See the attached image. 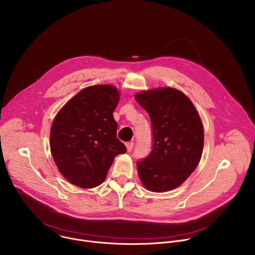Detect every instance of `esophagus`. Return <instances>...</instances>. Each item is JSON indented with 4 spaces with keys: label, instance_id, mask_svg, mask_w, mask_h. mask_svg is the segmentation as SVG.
<instances>
[{
    "label": "esophagus",
    "instance_id": "1",
    "mask_svg": "<svg viewBox=\"0 0 255 255\" xmlns=\"http://www.w3.org/2000/svg\"><path fill=\"white\" fill-rule=\"evenodd\" d=\"M126 145H127V149H128V151H131V150H132V147H133V142H132V141L127 142V143H126Z\"/></svg>",
    "mask_w": 255,
    "mask_h": 255
}]
</instances>
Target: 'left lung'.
<instances>
[{"label":"left lung","mask_w":255,"mask_h":255,"mask_svg":"<svg viewBox=\"0 0 255 255\" xmlns=\"http://www.w3.org/2000/svg\"><path fill=\"white\" fill-rule=\"evenodd\" d=\"M151 123L152 147L136 162L138 176L150 191L164 192L180 185L196 168L203 148V127L189 99L163 88L135 95Z\"/></svg>","instance_id":"left-lung-1"}]
</instances>
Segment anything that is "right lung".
I'll list each match as a JSON object with an SVG mask.
<instances>
[{"instance_id":"add662e5","label":"right lung","mask_w":255,"mask_h":255,"mask_svg":"<svg viewBox=\"0 0 255 255\" xmlns=\"http://www.w3.org/2000/svg\"><path fill=\"white\" fill-rule=\"evenodd\" d=\"M118 90L109 85L79 92L59 112L51 128L53 158L67 180L83 188L100 185L115 157L127 151L117 137L113 113Z\"/></svg>"}]
</instances>
